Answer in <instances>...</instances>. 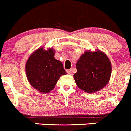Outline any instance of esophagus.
Listing matches in <instances>:
<instances>
[{
  "instance_id": "1",
  "label": "esophagus",
  "mask_w": 131,
  "mask_h": 131,
  "mask_svg": "<svg viewBox=\"0 0 131 131\" xmlns=\"http://www.w3.org/2000/svg\"><path fill=\"white\" fill-rule=\"evenodd\" d=\"M66 71H67V73H68V74H69V75H73V69L72 68V69H68V70H67Z\"/></svg>"
}]
</instances>
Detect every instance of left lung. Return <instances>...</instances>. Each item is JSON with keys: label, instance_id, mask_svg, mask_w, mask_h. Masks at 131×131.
Here are the masks:
<instances>
[{"label": "left lung", "instance_id": "left-lung-1", "mask_svg": "<svg viewBox=\"0 0 131 131\" xmlns=\"http://www.w3.org/2000/svg\"><path fill=\"white\" fill-rule=\"evenodd\" d=\"M73 77L78 87L87 93H94L105 87L110 80L112 66L108 56L102 51H88L76 64Z\"/></svg>", "mask_w": 131, "mask_h": 131}]
</instances>
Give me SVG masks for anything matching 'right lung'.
I'll list each match as a JSON object with an SVG mask.
<instances>
[{"label": "right lung", "mask_w": 131, "mask_h": 131, "mask_svg": "<svg viewBox=\"0 0 131 131\" xmlns=\"http://www.w3.org/2000/svg\"><path fill=\"white\" fill-rule=\"evenodd\" d=\"M55 51L39 48L30 56L26 63V77L32 87L41 93L54 89L62 75H66L63 64L54 58Z\"/></svg>", "instance_id": "add662e5"}]
</instances>
